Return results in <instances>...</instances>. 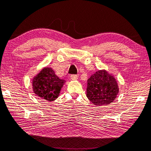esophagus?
<instances>
[{
  "mask_svg": "<svg viewBox=\"0 0 151 151\" xmlns=\"http://www.w3.org/2000/svg\"><path fill=\"white\" fill-rule=\"evenodd\" d=\"M79 76L78 75H71V79L72 80H77L78 79Z\"/></svg>",
  "mask_w": 151,
  "mask_h": 151,
  "instance_id": "1",
  "label": "esophagus"
}]
</instances>
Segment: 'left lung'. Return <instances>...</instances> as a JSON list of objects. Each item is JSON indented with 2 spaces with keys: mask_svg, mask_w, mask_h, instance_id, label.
I'll return each mask as SVG.
<instances>
[{
  "mask_svg": "<svg viewBox=\"0 0 151 151\" xmlns=\"http://www.w3.org/2000/svg\"><path fill=\"white\" fill-rule=\"evenodd\" d=\"M86 96L93 104L107 106L116 98L119 88L117 81L105 70H98L88 80Z\"/></svg>",
  "mask_w": 151,
  "mask_h": 151,
  "instance_id": "8db88e82",
  "label": "left lung"
}]
</instances>
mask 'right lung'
Returning <instances> with one entry per match:
<instances>
[{"mask_svg":"<svg viewBox=\"0 0 151 151\" xmlns=\"http://www.w3.org/2000/svg\"><path fill=\"white\" fill-rule=\"evenodd\" d=\"M65 82V80L56 76L52 68H44L33 78L32 86L37 96L43 100L52 102L58 98Z\"/></svg>","mask_w":151,"mask_h":151,"instance_id":"right-lung-1","label":"right lung"}]
</instances>
